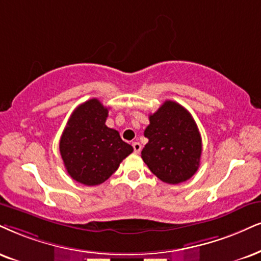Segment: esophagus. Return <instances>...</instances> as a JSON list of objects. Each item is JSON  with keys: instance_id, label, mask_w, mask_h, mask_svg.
<instances>
[{"instance_id": "esophagus-1", "label": "esophagus", "mask_w": 261, "mask_h": 261, "mask_svg": "<svg viewBox=\"0 0 261 261\" xmlns=\"http://www.w3.org/2000/svg\"><path fill=\"white\" fill-rule=\"evenodd\" d=\"M132 145H133L134 152H136V153H139V152H140V151H141L140 143H138V141H136V143H133V144H132Z\"/></svg>"}]
</instances>
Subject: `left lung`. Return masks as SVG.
I'll use <instances>...</instances> for the list:
<instances>
[{
    "label": "left lung",
    "mask_w": 261,
    "mask_h": 261,
    "mask_svg": "<svg viewBox=\"0 0 261 261\" xmlns=\"http://www.w3.org/2000/svg\"><path fill=\"white\" fill-rule=\"evenodd\" d=\"M149 120L144 132L149 143L141 159L163 182L189 180L197 172L202 153L201 134L191 114L178 102L166 100Z\"/></svg>",
    "instance_id": "obj_1"
}]
</instances>
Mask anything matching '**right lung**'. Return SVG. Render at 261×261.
<instances>
[{"label": "right lung", "instance_id": "right-lung-1", "mask_svg": "<svg viewBox=\"0 0 261 261\" xmlns=\"http://www.w3.org/2000/svg\"><path fill=\"white\" fill-rule=\"evenodd\" d=\"M108 114L109 108L98 99H89L75 109L60 138L64 166L69 175L83 185L104 182L133 152L120 133L105 124Z\"/></svg>", "mask_w": 261, "mask_h": 261}]
</instances>
